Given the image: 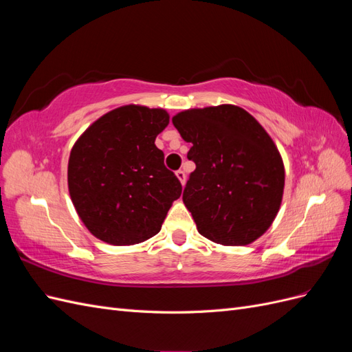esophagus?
<instances>
[{"label": "esophagus", "instance_id": "1", "mask_svg": "<svg viewBox=\"0 0 352 352\" xmlns=\"http://www.w3.org/2000/svg\"><path fill=\"white\" fill-rule=\"evenodd\" d=\"M176 176H177V179L180 180V184L185 185V180H186V173L184 172V170H177V172H176Z\"/></svg>", "mask_w": 352, "mask_h": 352}]
</instances>
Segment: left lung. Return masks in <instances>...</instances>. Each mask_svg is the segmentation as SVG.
I'll return each mask as SVG.
<instances>
[{"label":"left lung","instance_id":"1","mask_svg":"<svg viewBox=\"0 0 352 352\" xmlns=\"http://www.w3.org/2000/svg\"><path fill=\"white\" fill-rule=\"evenodd\" d=\"M192 144L195 163L184 202L202 236L221 245H248L278 214L285 168L272 138L236 105L180 111L172 119Z\"/></svg>","mask_w":352,"mask_h":352}]
</instances>
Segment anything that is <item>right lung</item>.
<instances>
[{"mask_svg": "<svg viewBox=\"0 0 352 352\" xmlns=\"http://www.w3.org/2000/svg\"><path fill=\"white\" fill-rule=\"evenodd\" d=\"M168 124L162 109L124 105L92 123L73 145L69 192L85 226L111 245H133L162 229L182 185L164 166L155 138Z\"/></svg>", "mask_w": 352, "mask_h": 352, "instance_id": "add662e5", "label": "right lung"}]
</instances>
